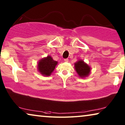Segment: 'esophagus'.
I'll return each instance as SVG.
<instances>
[{
    "mask_svg": "<svg viewBox=\"0 0 125 125\" xmlns=\"http://www.w3.org/2000/svg\"><path fill=\"white\" fill-rule=\"evenodd\" d=\"M64 61L65 62H68V61H69V59H64Z\"/></svg>",
    "mask_w": 125,
    "mask_h": 125,
    "instance_id": "esophagus-1",
    "label": "esophagus"
}]
</instances>
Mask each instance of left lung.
Here are the masks:
<instances>
[{
    "instance_id": "8db88e82",
    "label": "left lung",
    "mask_w": 125,
    "mask_h": 125,
    "mask_svg": "<svg viewBox=\"0 0 125 125\" xmlns=\"http://www.w3.org/2000/svg\"><path fill=\"white\" fill-rule=\"evenodd\" d=\"M74 68L78 76L81 78L88 76L91 71L90 66L82 60H80L75 63Z\"/></svg>"
}]
</instances>
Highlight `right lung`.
I'll return each instance as SVG.
<instances>
[{"mask_svg":"<svg viewBox=\"0 0 125 125\" xmlns=\"http://www.w3.org/2000/svg\"><path fill=\"white\" fill-rule=\"evenodd\" d=\"M57 61L53 60L52 57L48 56L39 61L37 65L38 71L44 76H49L55 69Z\"/></svg>","mask_w":125,"mask_h":125,"instance_id":"obj_1","label":"right lung"}]
</instances>
